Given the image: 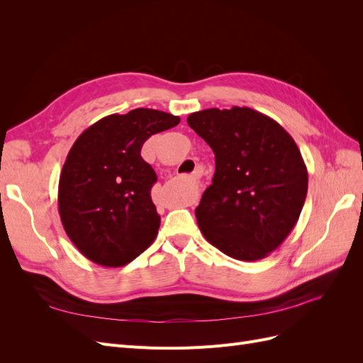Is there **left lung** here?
<instances>
[{
  "label": "left lung",
  "mask_w": 363,
  "mask_h": 363,
  "mask_svg": "<svg viewBox=\"0 0 363 363\" xmlns=\"http://www.w3.org/2000/svg\"><path fill=\"white\" fill-rule=\"evenodd\" d=\"M188 124L215 152L212 184L195 208L204 238L236 260H259L298 221L307 168L279 123L250 107L206 108Z\"/></svg>",
  "instance_id": "8db88e82"
}]
</instances>
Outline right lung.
Masks as SVG:
<instances>
[{
	"mask_svg": "<svg viewBox=\"0 0 363 363\" xmlns=\"http://www.w3.org/2000/svg\"><path fill=\"white\" fill-rule=\"evenodd\" d=\"M179 123L167 112L135 108L104 116L77 138L60 174L59 213L84 257L116 268L155 242L160 216L151 188L157 175L140 150L151 135Z\"/></svg>",
	"mask_w": 363,
	"mask_h": 363,
	"instance_id": "add662e5",
	"label": "right lung"
}]
</instances>
